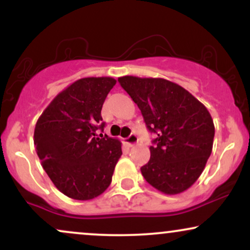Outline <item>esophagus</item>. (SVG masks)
<instances>
[{
  "label": "esophagus",
  "mask_w": 250,
  "mask_h": 250,
  "mask_svg": "<svg viewBox=\"0 0 250 250\" xmlns=\"http://www.w3.org/2000/svg\"><path fill=\"white\" fill-rule=\"evenodd\" d=\"M137 142H139V139H137V136L135 134H131L130 136H128L125 139V143H127L128 147H134Z\"/></svg>",
  "instance_id": "34e87169"
}]
</instances>
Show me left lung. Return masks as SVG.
I'll list each match as a JSON object with an SVG mask.
<instances>
[{
  "instance_id": "8db88e82",
  "label": "left lung",
  "mask_w": 250,
  "mask_h": 250,
  "mask_svg": "<svg viewBox=\"0 0 250 250\" xmlns=\"http://www.w3.org/2000/svg\"><path fill=\"white\" fill-rule=\"evenodd\" d=\"M119 82L157 135L150 160L141 167L143 177L163 194L183 193L199 179L213 150L215 127L208 109L161 77L122 76Z\"/></svg>"
}]
</instances>
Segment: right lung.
Wrapping results in <instances>:
<instances>
[{
  "label": "right lung",
  "instance_id": "add662e5",
  "mask_svg": "<svg viewBox=\"0 0 250 250\" xmlns=\"http://www.w3.org/2000/svg\"><path fill=\"white\" fill-rule=\"evenodd\" d=\"M113 77H83L54 97L37 120L34 145L54 186L74 200L95 199L109 187L122 155L119 139L101 134V110Z\"/></svg>",
  "mask_w": 250,
  "mask_h": 250
}]
</instances>
